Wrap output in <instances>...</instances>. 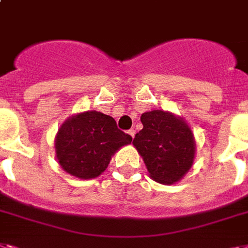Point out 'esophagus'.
I'll use <instances>...</instances> for the list:
<instances>
[{
  "label": "esophagus",
  "instance_id": "34e87169",
  "mask_svg": "<svg viewBox=\"0 0 248 248\" xmlns=\"http://www.w3.org/2000/svg\"><path fill=\"white\" fill-rule=\"evenodd\" d=\"M127 134H128V135H130L131 138L134 139V136H135V130H134V128H130V130H128V131H127Z\"/></svg>",
  "mask_w": 248,
  "mask_h": 248
}]
</instances>
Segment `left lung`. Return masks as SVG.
I'll return each instance as SVG.
<instances>
[{
    "label": "left lung",
    "instance_id": "obj_1",
    "mask_svg": "<svg viewBox=\"0 0 248 248\" xmlns=\"http://www.w3.org/2000/svg\"><path fill=\"white\" fill-rule=\"evenodd\" d=\"M142 130L135 135L132 144L142 156L149 176L163 185L183 178L194 164V134L181 117L164 110L141 114Z\"/></svg>",
    "mask_w": 248,
    "mask_h": 248
}]
</instances>
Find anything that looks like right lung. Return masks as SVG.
Masks as SVG:
<instances>
[{"label": "right lung", "mask_w": 248, "mask_h": 248, "mask_svg": "<svg viewBox=\"0 0 248 248\" xmlns=\"http://www.w3.org/2000/svg\"><path fill=\"white\" fill-rule=\"evenodd\" d=\"M132 141L110 116L86 110L68 117L54 140L56 156L68 174L81 180L100 176L118 149Z\"/></svg>", "instance_id": "1"}]
</instances>
